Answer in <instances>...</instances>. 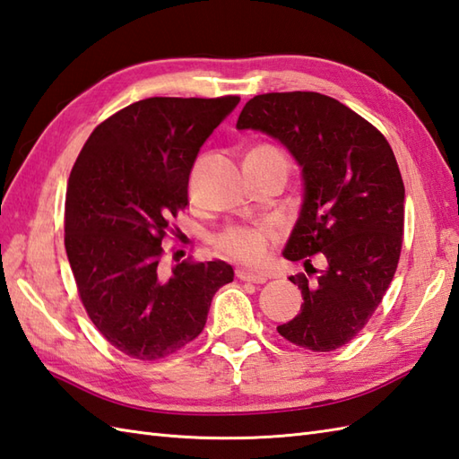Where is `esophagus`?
Masks as SVG:
<instances>
[{
	"label": "esophagus",
	"mask_w": 459,
	"mask_h": 459,
	"mask_svg": "<svg viewBox=\"0 0 459 459\" xmlns=\"http://www.w3.org/2000/svg\"><path fill=\"white\" fill-rule=\"evenodd\" d=\"M237 278H238L240 281H252V283H265V281H268V275L254 273V272L244 270V268H238V270H237Z\"/></svg>",
	"instance_id": "1"
}]
</instances>
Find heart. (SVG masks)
Returning a JSON list of instances; mask_svg holds the SVG:
<instances>
[{
	"mask_svg": "<svg viewBox=\"0 0 459 459\" xmlns=\"http://www.w3.org/2000/svg\"><path fill=\"white\" fill-rule=\"evenodd\" d=\"M248 154H268V156H283L280 148L264 144L255 146ZM272 240V229L265 225H254V227H230L222 230L215 238V248L229 255L232 260H238L242 264H260L265 254H268Z\"/></svg>",
	"mask_w": 459,
	"mask_h": 459,
	"instance_id": "1",
	"label": "heart"
}]
</instances>
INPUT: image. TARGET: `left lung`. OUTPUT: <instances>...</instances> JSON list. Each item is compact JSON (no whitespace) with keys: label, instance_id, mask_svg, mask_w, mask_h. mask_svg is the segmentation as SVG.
I'll list each match as a JSON object with an SVG mask.
<instances>
[{"label":"left lung","instance_id":"1","mask_svg":"<svg viewBox=\"0 0 459 459\" xmlns=\"http://www.w3.org/2000/svg\"><path fill=\"white\" fill-rule=\"evenodd\" d=\"M237 129L275 138L301 168L303 201L283 258L318 275H290L303 303L278 333L315 351L344 346L379 307L399 264L404 186L395 154L364 117L315 91L255 95ZM315 253L325 255L323 271L312 268Z\"/></svg>","mask_w":459,"mask_h":459}]
</instances>
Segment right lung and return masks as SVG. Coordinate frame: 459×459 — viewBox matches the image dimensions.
Here are the masks:
<instances>
[{
    "instance_id": "1",
    "label": "right lung",
    "mask_w": 459,
    "mask_h": 459,
    "mask_svg": "<svg viewBox=\"0 0 459 459\" xmlns=\"http://www.w3.org/2000/svg\"><path fill=\"white\" fill-rule=\"evenodd\" d=\"M240 103L148 98L95 129L66 189V254L91 323L136 359L174 354L199 336L212 295L232 281L222 260L164 272L162 238L186 209L187 181L212 131Z\"/></svg>"
}]
</instances>
